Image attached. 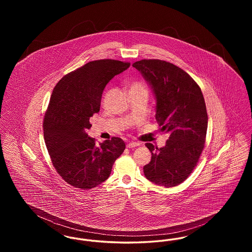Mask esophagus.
I'll return each mask as SVG.
<instances>
[{"mask_svg": "<svg viewBox=\"0 0 252 252\" xmlns=\"http://www.w3.org/2000/svg\"><path fill=\"white\" fill-rule=\"evenodd\" d=\"M140 144H138V143H135V142H129L128 144H126V147L127 148H133V147H137V146H139Z\"/></svg>", "mask_w": 252, "mask_h": 252, "instance_id": "obj_1", "label": "esophagus"}]
</instances>
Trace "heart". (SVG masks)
Listing matches in <instances>:
<instances>
[{
	"instance_id": "b5f03b06",
	"label": "heart",
	"mask_w": 252,
	"mask_h": 252,
	"mask_svg": "<svg viewBox=\"0 0 252 252\" xmlns=\"http://www.w3.org/2000/svg\"><path fill=\"white\" fill-rule=\"evenodd\" d=\"M131 91H146V87L141 81H134L129 86V92Z\"/></svg>"
}]
</instances>
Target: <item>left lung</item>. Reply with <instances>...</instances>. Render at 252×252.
Segmentation results:
<instances>
[{"instance_id":"8db88e82","label":"left lung","mask_w":252,"mask_h":252,"mask_svg":"<svg viewBox=\"0 0 252 252\" xmlns=\"http://www.w3.org/2000/svg\"><path fill=\"white\" fill-rule=\"evenodd\" d=\"M142 73L156 99V118L169 139L163 147L145 146L152 157L144 165L145 178L159 186L174 187L186 180L202 153L208 115L202 92L178 66L159 60L132 64Z\"/></svg>"}]
</instances>
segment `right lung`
<instances>
[{"label":"right lung","mask_w":252,"mask_h":252,"mask_svg":"<svg viewBox=\"0 0 252 252\" xmlns=\"http://www.w3.org/2000/svg\"><path fill=\"white\" fill-rule=\"evenodd\" d=\"M129 66L119 60L91 61L62 77L52 93L43 122L44 140L53 165L73 187L92 189L108 180L126 148L117 137L95 144L87 132L91 117L100 110L105 87Z\"/></svg>","instance_id":"add662e5"}]
</instances>
